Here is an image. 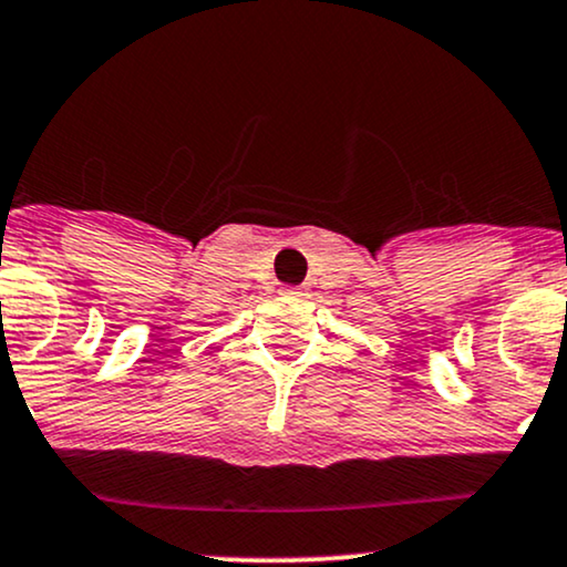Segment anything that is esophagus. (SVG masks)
Here are the masks:
<instances>
[{
    "label": "esophagus",
    "instance_id": "1",
    "mask_svg": "<svg viewBox=\"0 0 567 567\" xmlns=\"http://www.w3.org/2000/svg\"><path fill=\"white\" fill-rule=\"evenodd\" d=\"M288 292H301V288H285Z\"/></svg>",
    "mask_w": 567,
    "mask_h": 567
}]
</instances>
